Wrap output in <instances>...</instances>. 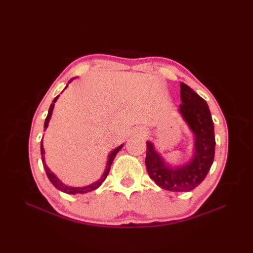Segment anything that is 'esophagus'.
Instances as JSON below:
<instances>
[{
    "mask_svg": "<svg viewBox=\"0 0 253 253\" xmlns=\"http://www.w3.org/2000/svg\"><path fill=\"white\" fill-rule=\"evenodd\" d=\"M144 135H146V131H141L140 132V136H144Z\"/></svg>",
    "mask_w": 253,
    "mask_h": 253,
    "instance_id": "1",
    "label": "esophagus"
}]
</instances>
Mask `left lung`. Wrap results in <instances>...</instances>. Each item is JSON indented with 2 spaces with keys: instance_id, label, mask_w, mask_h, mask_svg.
I'll use <instances>...</instances> for the list:
<instances>
[{
  "instance_id": "8db88e82",
  "label": "left lung",
  "mask_w": 253,
  "mask_h": 253,
  "mask_svg": "<svg viewBox=\"0 0 253 253\" xmlns=\"http://www.w3.org/2000/svg\"><path fill=\"white\" fill-rule=\"evenodd\" d=\"M179 112L195 133V153L190 163L176 169L169 166L147 142L146 166L150 178L163 189L169 191H190L206 178L215 153V137L211 113L207 102L184 83L180 84Z\"/></svg>"
}]
</instances>
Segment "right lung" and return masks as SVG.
<instances>
[{
  "mask_svg": "<svg viewBox=\"0 0 253 253\" xmlns=\"http://www.w3.org/2000/svg\"><path fill=\"white\" fill-rule=\"evenodd\" d=\"M57 98H58V95L56 96V98H55L54 100H53V103L50 105L49 113H47V116H46V118H45V122H44V129H45V128L47 127V124H49V121H50L51 115H52L53 107H54V103L56 102ZM122 148H123V146H120L118 148H116V149L114 150V151L111 152V154L109 155V160H107L106 169H105V171H104L103 176H102V178H101L100 180H98V181H95L94 184H92V185L87 186V187H83V188H80V187H68V186L64 185L63 182H61L60 180H58L57 177H56L54 174L52 173V171L49 169V168H47L46 164H45V162H44V149H43V147H42V140H41V155H42V163H43V168H44V169H45V173H46L47 178L50 179V181L52 182L53 185H54V187H55V188H57L58 190H61V191H63V192H65V193H71V195H76V193H85V192H89V191L95 190L96 188H99V187L102 185V182H103V181L105 180V178L107 177V175H109V171H110V169H111V165H112L113 160H114V158L116 157V154L118 153V151H120V150H121Z\"/></svg>",
  "mask_w": 253,
  "mask_h": 253,
  "instance_id": "add662e5",
  "label": "right lung"
}]
</instances>
